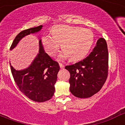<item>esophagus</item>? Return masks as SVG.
Masks as SVG:
<instances>
[{
  "label": "esophagus",
  "instance_id": "34e87169",
  "mask_svg": "<svg viewBox=\"0 0 125 125\" xmlns=\"http://www.w3.org/2000/svg\"><path fill=\"white\" fill-rule=\"evenodd\" d=\"M59 66H60L61 69H63V68H64V66L62 63H59Z\"/></svg>",
  "mask_w": 125,
  "mask_h": 125
}]
</instances>
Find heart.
I'll list each match as a JSON object with an SVG mask.
<instances>
[{"label": "heart", "instance_id": "heart-1", "mask_svg": "<svg viewBox=\"0 0 125 125\" xmlns=\"http://www.w3.org/2000/svg\"><path fill=\"white\" fill-rule=\"evenodd\" d=\"M52 36L46 35L42 38L45 51L51 56L56 55L59 48L62 49L58 59L66 58L72 61L83 59L88 54L94 43V34L91 30L68 25H57L52 29Z\"/></svg>", "mask_w": 125, "mask_h": 125}]
</instances>
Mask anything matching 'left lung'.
<instances>
[{
    "label": "left lung",
    "mask_w": 125,
    "mask_h": 125,
    "mask_svg": "<svg viewBox=\"0 0 125 125\" xmlns=\"http://www.w3.org/2000/svg\"><path fill=\"white\" fill-rule=\"evenodd\" d=\"M65 69L70 73L71 93L79 98H88L100 91L108 77V51L104 38H100L88 56Z\"/></svg>",
    "instance_id": "8db88e82"
}]
</instances>
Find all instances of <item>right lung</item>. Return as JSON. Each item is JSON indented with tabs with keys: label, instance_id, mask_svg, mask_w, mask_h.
<instances>
[{
	"label": "right lung",
	"instance_id": "add662e5",
	"mask_svg": "<svg viewBox=\"0 0 125 125\" xmlns=\"http://www.w3.org/2000/svg\"><path fill=\"white\" fill-rule=\"evenodd\" d=\"M42 27L39 25L21 31L14 39L10 50L17 46L22 38L30 34L39 32ZM39 51L28 68L21 71L15 70L10 66L11 73L20 91L30 100L36 102L48 101L53 96L54 84L59 72L58 62L52 60L45 52L41 40L39 41Z\"/></svg>",
	"mask_w": 125,
	"mask_h": 125
}]
</instances>
